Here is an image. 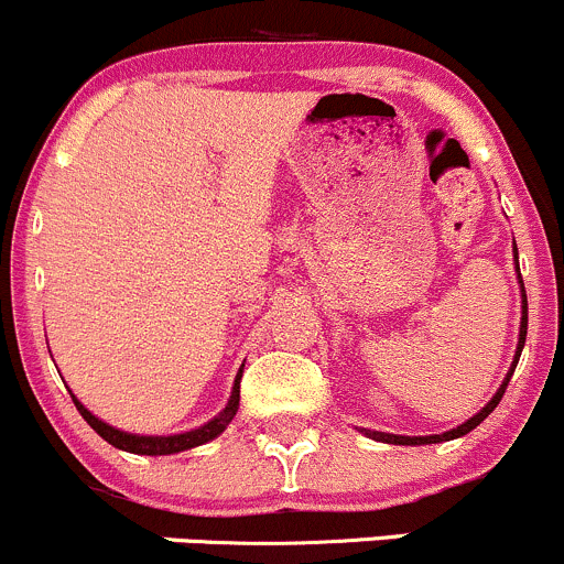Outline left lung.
<instances>
[{"label":"left lung","instance_id":"obj_1","mask_svg":"<svg viewBox=\"0 0 564 564\" xmlns=\"http://www.w3.org/2000/svg\"><path fill=\"white\" fill-rule=\"evenodd\" d=\"M513 256H516V272H519V283H521V324H519V346H516V357L513 362H510V371L508 377L502 379V384H499V390L494 392L491 401L486 403V406L480 409L477 414H471L466 423L456 425V429L445 431V434H429V436H401V434H384V431H368V429H360L362 434L368 436V440H377V442H384V445H436V442H451V440H458V436L469 434L471 429H477V425L482 423V420L488 417V414L497 409V403L502 401L505 390H508V382L510 377H513L516 366H519V357H521V349H524V340H527V294H524V281H521V270H519V248H516L513 242Z\"/></svg>","mask_w":564,"mask_h":564}]
</instances>
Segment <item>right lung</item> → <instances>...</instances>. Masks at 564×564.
Here are the masks:
<instances>
[{
    "mask_svg": "<svg viewBox=\"0 0 564 564\" xmlns=\"http://www.w3.org/2000/svg\"><path fill=\"white\" fill-rule=\"evenodd\" d=\"M240 379H242V368H240V373H237L235 388H231L229 403L224 406V412H218L213 420H207L204 425H198V429L185 431V434H169V436H144V434H128V431H119V429H113V425L104 423L100 417H95V414L89 412V409L84 406V403L78 401L73 392H70V398H73V403H76L78 412H82V417L87 420V423L93 425L100 436H104L108 445L119 447V451H124V453H135V456H172V453H182V451H191V447L207 445V442L218 440V436L224 434L226 425L235 420L237 409H240Z\"/></svg>",
    "mask_w": 564,
    "mask_h": 564,
    "instance_id": "1",
    "label": "right lung"
}]
</instances>
